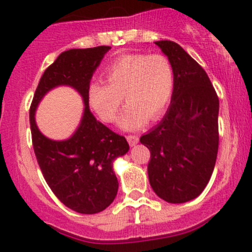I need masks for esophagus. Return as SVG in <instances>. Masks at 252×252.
Masks as SVG:
<instances>
[{
    "label": "esophagus",
    "mask_w": 252,
    "mask_h": 252,
    "mask_svg": "<svg viewBox=\"0 0 252 252\" xmlns=\"http://www.w3.org/2000/svg\"><path fill=\"white\" fill-rule=\"evenodd\" d=\"M126 140H128L130 146H135V145L139 142V138L136 135H128L126 136Z\"/></svg>",
    "instance_id": "1"
}]
</instances>
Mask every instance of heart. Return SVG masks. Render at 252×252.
<instances>
[{"instance_id":"b5f03b06","label":"heart","mask_w":252,"mask_h":252,"mask_svg":"<svg viewBox=\"0 0 252 252\" xmlns=\"http://www.w3.org/2000/svg\"><path fill=\"white\" fill-rule=\"evenodd\" d=\"M106 81L89 86L88 98L94 112L112 123L123 102L128 106L118 124L124 130H136L147 119H158L171 102L174 91V68L162 53H128L114 58L105 69Z\"/></svg>"}]
</instances>
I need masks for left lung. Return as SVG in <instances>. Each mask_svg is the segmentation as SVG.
Segmentation results:
<instances>
[{
  "instance_id": "8db88e82",
  "label": "left lung",
  "mask_w": 252,
  "mask_h": 252,
  "mask_svg": "<svg viewBox=\"0 0 252 252\" xmlns=\"http://www.w3.org/2000/svg\"><path fill=\"white\" fill-rule=\"evenodd\" d=\"M155 44L171 60L174 91L163 119L140 142L151 152L147 173L157 196L183 204L207 185L218 152L220 101L204 68L168 40Z\"/></svg>"
}]
</instances>
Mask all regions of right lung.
Wrapping results in <instances>:
<instances>
[{
  "label": "right lung",
  "mask_w": 252,
  "mask_h": 252,
  "mask_svg": "<svg viewBox=\"0 0 252 252\" xmlns=\"http://www.w3.org/2000/svg\"><path fill=\"white\" fill-rule=\"evenodd\" d=\"M110 50L97 46L61 53L42 74L30 107L32 146L45 180L62 204L84 215L101 212L113 202L118 191L113 162L129 151L126 138L103 126L89 108L91 78ZM57 86L73 87L84 102L77 130L65 141L45 137L34 121L39 101Z\"/></svg>",
  "instance_id": "right-lung-1"
}]
</instances>
